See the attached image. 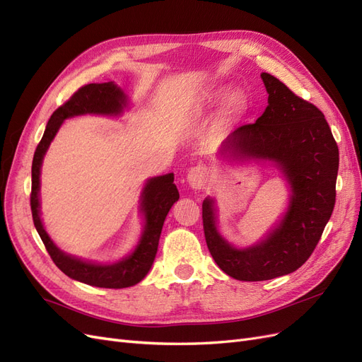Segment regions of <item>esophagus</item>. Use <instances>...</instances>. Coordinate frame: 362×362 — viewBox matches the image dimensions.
Instances as JSON below:
<instances>
[{
	"label": "esophagus",
	"mask_w": 362,
	"mask_h": 362,
	"mask_svg": "<svg viewBox=\"0 0 362 362\" xmlns=\"http://www.w3.org/2000/svg\"><path fill=\"white\" fill-rule=\"evenodd\" d=\"M208 178H210V170L204 164H198V166L192 168L187 173V182L194 190L204 189L208 182Z\"/></svg>",
	"instance_id": "esophagus-1"
}]
</instances>
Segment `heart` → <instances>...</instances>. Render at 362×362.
Returning <instances> with one entry per match:
<instances>
[{
    "label": "heart",
    "mask_w": 362,
    "mask_h": 362,
    "mask_svg": "<svg viewBox=\"0 0 362 362\" xmlns=\"http://www.w3.org/2000/svg\"><path fill=\"white\" fill-rule=\"evenodd\" d=\"M226 95L225 89H216L208 92L202 96L201 105L202 107H213L217 105L223 100V96ZM247 110V98L242 90H234L233 93H229L225 103V108L221 116V124L222 125H229L234 124L235 120L242 117Z\"/></svg>",
    "instance_id": "heart-1"
}]
</instances>
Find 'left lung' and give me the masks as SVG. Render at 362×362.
Instances as JSON below:
<instances>
[{
	"label": "left lung",
	"instance_id": "obj_1",
	"mask_svg": "<svg viewBox=\"0 0 362 362\" xmlns=\"http://www.w3.org/2000/svg\"><path fill=\"white\" fill-rule=\"evenodd\" d=\"M261 78L269 93L264 113L234 129L218 154L275 163L291 189L287 211L264 240L240 249L218 233L214 201L202 202L208 250L238 281H267L298 270L319 243L335 205L338 146L325 115L276 76L262 72Z\"/></svg>",
	"mask_w": 362,
	"mask_h": 362
}]
</instances>
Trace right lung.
Here are the masks:
<instances>
[{"label": "right lung", "instance_id": "1", "mask_svg": "<svg viewBox=\"0 0 362 362\" xmlns=\"http://www.w3.org/2000/svg\"><path fill=\"white\" fill-rule=\"evenodd\" d=\"M127 107V95L113 81L92 83L80 87L69 100L60 105L49 117L45 133L36 148L31 166V194L30 205L33 222L45 245L49 257L64 275L101 288H125L136 286L144 279L156 259L161 228L172 205L180 199L177 185L173 184V173L161 175L148 180L141 190L140 210L145 216V228L136 249L125 258L113 264H96L64 254L54 245L40 221V166L43 156L56 137L63 120L80 115H107L117 116Z\"/></svg>", "mask_w": 362, "mask_h": 362}]
</instances>
